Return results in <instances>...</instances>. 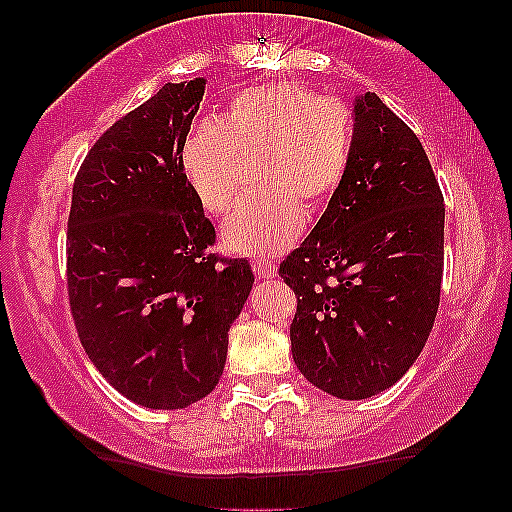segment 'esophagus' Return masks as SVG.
I'll return each instance as SVG.
<instances>
[{
  "mask_svg": "<svg viewBox=\"0 0 512 512\" xmlns=\"http://www.w3.org/2000/svg\"><path fill=\"white\" fill-rule=\"evenodd\" d=\"M252 269H255V274L260 276V279H272V276H276L274 262H269V260H257L255 264H252Z\"/></svg>",
  "mask_w": 512,
  "mask_h": 512,
  "instance_id": "1",
  "label": "esophagus"
}]
</instances>
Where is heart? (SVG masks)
Here are the masks:
<instances>
[{"instance_id":"1","label":"heart","mask_w":512,"mask_h":512,"mask_svg":"<svg viewBox=\"0 0 512 512\" xmlns=\"http://www.w3.org/2000/svg\"><path fill=\"white\" fill-rule=\"evenodd\" d=\"M354 156V113L339 98L305 86L264 84L238 91L216 120L187 134L180 161L209 214H223L245 180L240 158H257L250 192L221 226L228 250L274 257L296 243L305 207H322L342 190Z\"/></svg>"}]
</instances>
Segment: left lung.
<instances>
[{
	"mask_svg": "<svg viewBox=\"0 0 512 512\" xmlns=\"http://www.w3.org/2000/svg\"><path fill=\"white\" fill-rule=\"evenodd\" d=\"M443 228L419 137L375 93L356 96L349 175L279 267L298 298L291 354L308 383L368 399L414 366L438 313Z\"/></svg>",
	"mask_w": 512,
	"mask_h": 512,
	"instance_id": "obj_1",
	"label": "left lung"
}]
</instances>
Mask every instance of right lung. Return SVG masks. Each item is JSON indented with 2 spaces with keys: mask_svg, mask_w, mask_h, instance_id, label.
<instances>
[{
  "mask_svg": "<svg viewBox=\"0 0 512 512\" xmlns=\"http://www.w3.org/2000/svg\"><path fill=\"white\" fill-rule=\"evenodd\" d=\"M207 79L166 84L117 120L74 180L67 284L88 358L146 409H185L226 366L228 330L248 301V260H219L214 223L180 151Z\"/></svg>",
  "mask_w": 512,
  "mask_h": 512,
  "instance_id": "add662e5",
  "label": "right lung"
}]
</instances>
